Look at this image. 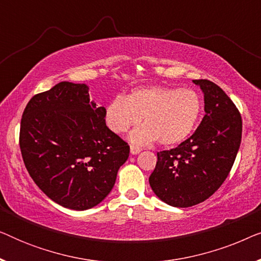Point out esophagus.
I'll list each match as a JSON object with an SVG mask.
<instances>
[{
  "label": "esophagus",
  "instance_id": "34e87169",
  "mask_svg": "<svg viewBox=\"0 0 261 261\" xmlns=\"http://www.w3.org/2000/svg\"><path fill=\"white\" fill-rule=\"evenodd\" d=\"M140 152H141V148L135 147V146H130V154L135 155V154H138V153H140Z\"/></svg>",
  "mask_w": 261,
  "mask_h": 261
}]
</instances>
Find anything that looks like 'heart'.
Wrapping results in <instances>:
<instances>
[{
    "label": "heart",
    "instance_id": "obj_1",
    "mask_svg": "<svg viewBox=\"0 0 261 261\" xmlns=\"http://www.w3.org/2000/svg\"><path fill=\"white\" fill-rule=\"evenodd\" d=\"M202 99L192 89L151 87L134 89L126 97H115L106 107L105 120L113 133L129 135L135 146L158 140L162 145L184 141L195 129L201 115Z\"/></svg>",
    "mask_w": 261,
    "mask_h": 261
}]
</instances>
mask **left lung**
<instances>
[{"mask_svg": "<svg viewBox=\"0 0 261 261\" xmlns=\"http://www.w3.org/2000/svg\"><path fill=\"white\" fill-rule=\"evenodd\" d=\"M204 95L205 115L190 138L156 153L149 185L166 204L188 208L209 198L229 174L241 144L242 120L226 92L208 80H196Z\"/></svg>", "mask_w": 261, "mask_h": 261, "instance_id": "1", "label": "left lung"}]
</instances>
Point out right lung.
<instances>
[{
  "label": "right lung",
  "mask_w": 261,
  "mask_h": 261,
  "mask_svg": "<svg viewBox=\"0 0 261 261\" xmlns=\"http://www.w3.org/2000/svg\"><path fill=\"white\" fill-rule=\"evenodd\" d=\"M105 107L87 84L60 82L33 96L20 126L24 166L39 189L64 208L87 210L105 199L129 146L107 127Z\"/></svg>",
  "instance_id": "right-lung-1"
}]
</instances>
